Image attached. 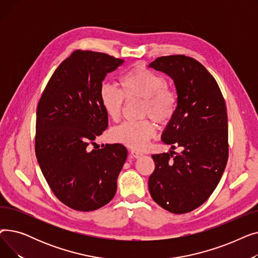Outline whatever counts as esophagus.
I'll return each mask as SVG.
<instances>
[{
    "label": "esophagus",
    "mask_w": 258,
    "mask_h": 258,
    "mask_svg": "<svg viewBox=\"0 0 258 258\" xmlns=\"http://www.w3.org/2000/svg\"><path fill=\"white\" fill-rule=\"evenodd\" d=\"M130 156H131V158H134V159H138V158H140L141 156H142V154L141 153H139V152H137V151H131V153H130Z\"/></svg>",
    "instance_id": "1"
}]
</instances>
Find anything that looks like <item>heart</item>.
Returning a JSON list of instances; mask_svg holds the SVG:
<instances>
[{"mask_svg": "<svg viewBox=\"0 0 258 258\" xmlns=\"http://www.w3.org/2000/svg\"><path fill=\"white\" fill-rule=\"evenodd\" d=\"M120 90L104 84L99 90V100L105 115L118 121L125 100L142 99V115L151 117L159 124L171 119L178 105V94L166 84L165 78L143 67L133 68L119 78ZM156 135L155 124L150 120L124 122L110 132V138L132 150H142Z\"/></svg>", "mask_w": 258, "mask_h": 258, "instance_id": "1", "label": "heart"}]
</instances>
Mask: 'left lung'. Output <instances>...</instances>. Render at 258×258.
<instances>
[{
	"label": "left lung",
	"instance_id": "obj_1",
	"mask_svg": "<svg viewBox=\"0 0 258 258\" xmlns=\"http://www.w3.org/2000/svg\"><path fill=\"white\" fill-rule=\"evenodd\" d=\"M173 79L178 105L162 135L172 150L153 155L148 179L153 200L165 210L187 213L205 203L228 161V119L220 87L206 68L185 55L161 56L150 63Z\"/></svg>",
	"mask_w": 258,
	"mask_h": 258
}]
</instances>
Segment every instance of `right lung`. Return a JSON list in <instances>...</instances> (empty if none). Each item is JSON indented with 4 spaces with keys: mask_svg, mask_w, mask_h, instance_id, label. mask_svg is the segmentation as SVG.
I'll return each mask as SVG.
<instances>
[{
    "mask_svg": "<svg viewBox=\"0 0 258 258\" xmlns=\"http://www.w3.org/2000/svg\"><path fill=\"white\" fill-rule=\"evenodd\" d=\"M124 62L108 54L76 50L53 73L36 110L35 155L55 197L77 211L110 202L127 157L125 146L90 144L108 125L99 100L107 73Z\"/></svg>",
    "mask_w": 258,
    "mask_h": 258,
    "instance_id": "right-lung-1",
    "label": "right lung"
}]
</instances>
